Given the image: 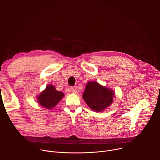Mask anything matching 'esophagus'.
Masks as SVG:
<instances>
[{
	"label": "esophagus",
	"instance_id": "obj_1",
	"mask_svg": "<svg viewBox=\"0 0 160 160\" xmlns=\"http://www.w3.org/2000/svg\"><path fill=\"white\" fill-rule=\"evenodd\" d=\"M71 91L73 93H78V90H77V88L75 87H71L70 88Z\"/></svg>",
	"mask_w": 160,
	"mask_h": 160
}]
</instances>
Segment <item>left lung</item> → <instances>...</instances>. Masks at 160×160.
<instances>
[{
	"label": "left lung",
	"mask_w": 160,
	"mask_h": 160,
	"mask_svg": "<svg viewBox=\"0 0 160 160\" xmlns=\"http://www.w3.org/2000/svg\"><path fill=\"white\" fill-rule=\"evenodd\" d=\"M114 92L111 89L103 87L98 82H88L82 98L92 111H103L112 103Z\"/></svg>",
	"instance_id": "1"
}]
</instances>
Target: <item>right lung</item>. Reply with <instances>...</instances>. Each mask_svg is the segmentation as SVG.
I'll use <instances>...</instances> for the list:
<instances>
[{"label": "right lung", "mask_w": 160, "mask_h": 160, "mask_svg": "<svg viewBox=\"0 0 160 160\" xmlns=\"http://www.w3.org/2000/svg\"><path fill=\"white\" fill-rule=\"evenodd\" d=\"M63 97L62 92L57 91L53 85H48L38 97V102L43 108L52 109Z\"/></svg>", "instance_id": "1"}]
</instances>
